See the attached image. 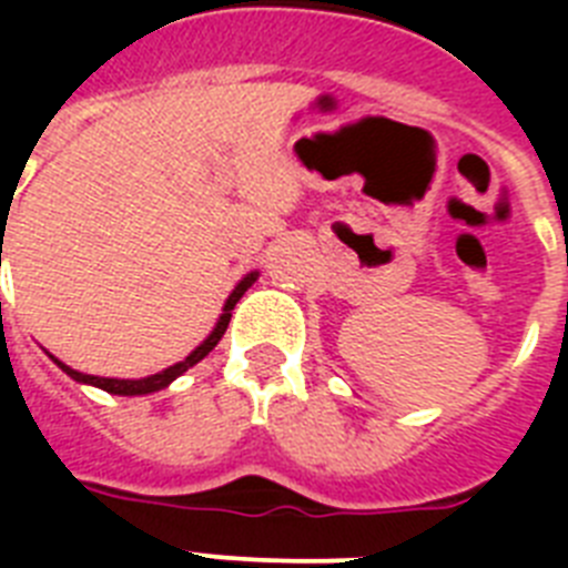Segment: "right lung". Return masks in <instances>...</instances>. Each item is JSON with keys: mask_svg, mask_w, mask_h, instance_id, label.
I'll use <instances>...</instances> for the list:
<instances>
[{"mask_svg": "<svg viewBox=\"0 0 568 568\" xmlns=\"http://www.w3.org/2000/svg\"><path fill=\"white\" fill-rule=\"evenodd\" d=\"M2 224H4V219H2ZM255 278H258V273H247V275H244V278L239 281V284H235V290H233V293H230V298L224 301V313H222V318H219V324H215V327H213V333H210L207 338L202 341V344L195 346V349L187 355V358L179 361V364H173V366H168V369H162V373L148 375V378H139V381H130V378H99V375H84V373H79V369H70L68 364H62V361L53 358V355H50V358L57 361L59 369H62V373H68L73 381H79V384L99 386V389H104V393H110V395H148V393H159V389H164V386L173 384V381L179 378V375L187 373L190 366L199 364V361H202L204 355H207L210 349H213V346L219 344V341H222V335L227 333V324H230V315H233V307H235V304H239L241 295H244L250 287H253Z\"/></svg>", "mask_w": 568, "mask_h": 568, "instance_id": "right-lung-1", "label": "right lung"}]
</instances>
